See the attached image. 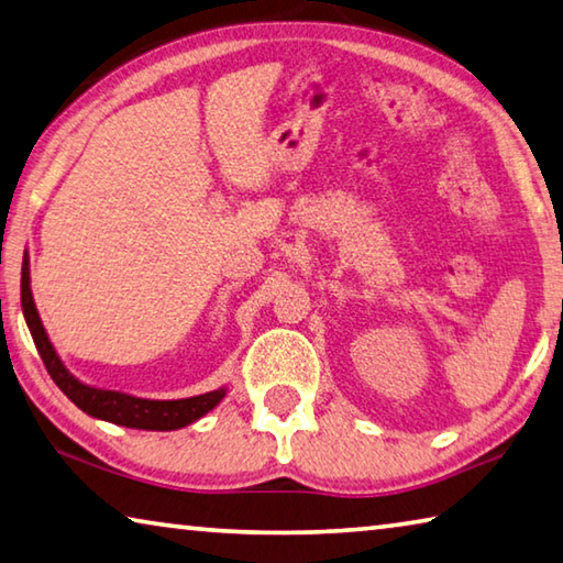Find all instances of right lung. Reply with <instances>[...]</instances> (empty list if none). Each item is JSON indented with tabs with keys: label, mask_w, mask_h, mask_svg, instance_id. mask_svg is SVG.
Returning <instances> with one entry per match:
<instances>
[{
	"label": "right lung",
	"mask_w": 563,
	"mask_h": 563,
	"mask_svg": "<svg viewBox=\"0 0 563 563\" xmlns=\"http://www.w3.org/2000/svg\"><path fill=\"white\" fill-rule=\"evenodd\" d=\"M22 311L48 376L54 378L56 386L64 390V396L71 400L74 406L81 408L86 416L135 430H180L207 416V412L227 396V388H217L192 398L151 400L128 396V393L121 390L86 386V383L78 380L74 373L64 366V361L58 358L56 349L52 346V341H48L44 323L38 319L36 303L32 297V279H29V254H24L22 262Z\"/></svg>",
	"instance_id": "1"
}]
</instances>
